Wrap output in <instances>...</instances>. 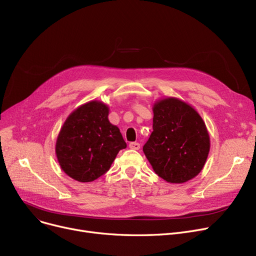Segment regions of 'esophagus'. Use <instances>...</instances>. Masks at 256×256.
Returning <instances> with one entry per match:
<instances>
[{
	"mask_svg": "<svg viewBox=\"0 0 256 256\" xmlns=\"http://www.w3.org/2000/svg\"><path fill=\"white\" fill-rule=\"evenodd\" d=\"M130 150H140V144L139 143H137V142H132V143H130Z\"/></svg>",
	"mask_w": 256,
	"mask_h": 256,
	"instance_id": "1",
	"label": "esophagus"
}]
</instances>
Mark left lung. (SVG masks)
Segmentation results:
<instances>
[{
	"instance_id": "obj_1",
	"label": "left lung",
	"mask_w": 256,
	"mask_h": 256,
	"mask_svg": "<svg viewBox=\"0 0 256 256\" xmlns=\"http://www.w3.org/2000/svg\"><path fill=\"white\" fill-rule=\"evenodd\" d=\"M154 132L143 146L154 171L169 184L191 180L204 169L210 148L202 117L176 98L154 102Z\"/></svg>"
}]
</instances>
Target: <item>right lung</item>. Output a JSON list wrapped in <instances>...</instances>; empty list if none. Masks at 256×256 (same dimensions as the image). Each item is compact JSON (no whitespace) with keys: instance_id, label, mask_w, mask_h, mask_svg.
I'll use <instances>...</instances> for the list:
<instances>
[{"instance_id":"add662e5","label":"right lung","mask_w":256,"mask_h":256,"mask_svg":"<svg viewBox=\"0 0 256 256\" xmlns=\"http://www.w3.org/2000/svg\"><path fill=\"white\" fill-rule=\"evenodd\" d=\"M109 106L90 100L74 109L58 134L56 156L61 169L80 182L96 180L110 169L124 142L109 118Z\"/></svg>"}]
</instances>
